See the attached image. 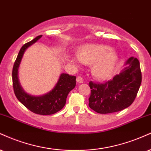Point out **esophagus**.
Returning a JSON list of instances; mask_svg holds the SVG:
<instances>
[{"instance_id": "obj_1", "label": "esophagus", "mask_w": 151, "mask_h": 151, "mask_svg": "<svg viewBox=\"0 0 151 151\" xmlns=\"http://www.w3.org/2000/svg\"><path fill=\"white\" fill-rule=\"evenodd\" d=\"M77 81L78 83H83V78L81 77H80V76H79V77H77Z\"/></svg>"}]
</instances>
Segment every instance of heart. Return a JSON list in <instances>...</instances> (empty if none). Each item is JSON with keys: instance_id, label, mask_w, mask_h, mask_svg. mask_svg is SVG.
Segmentation results:
<instances>
[{"instance_id": "1", "label": "heart", "mask_w": 151, "mask_h": 151, "mask_svg": "<svg viewBox=\"0 0 151 151\" xmlns=\"http://www.w3.org/2000/svg\"><path fill=\"white\" fill-rule=\"evenodd\" d=\"M77 59L83 64L91 65L92 75L98 79H105L112 75L117 68L119 56L110 46L99 43H86L78 47L76 50ZM69 60L77 65L74 58Z\"/></svg>"}]
</instances>
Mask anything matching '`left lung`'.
Instances as JSON below:
<instances>
[{
	"mask_svg": "<svg viewBox=\"0 0 151 151\" xmlns=\"http://www.w3.org/2000/svg\"><path fill=\"white\" fill-rule=\"evenodd\" d=\"M126 67L111 80L89 82L90 108L101 114L116 112L128 108L137 97L141 83V72L137 58L131 57Z\"/></svg>",
	"mask_w": 151,
	"mask_h": 151,
	"instance_id": "8db88e82",
	"label": "left lung"
}]
</instances>
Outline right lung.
<instances>
[{
    "instance_id": "right-lung-1",
    "label": "right lung",
    "mask_w": 151,
    "mask_h": 151,
    "mask_svg": "<svg viewBox=\"0 0 151 151\" xmlns=\"http://www.w3.org/2000/svg\"><path fill=\"white\" fill-rule=\"evenodd\" d=\"M41 37L42 35L36 36L35 39L25 43L21 48L12 69V86L17 99L30 111L39 115H49L60 111L65 106L68 93L76 86V77L68 74H61L55 87L48 93L43 96L29 95L22 89L18 79V69L22 58L27 48Z\"/></svg>"
}]
</instances>
